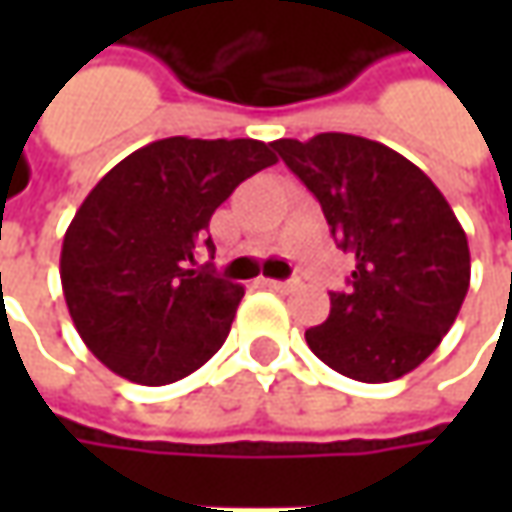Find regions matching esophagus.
<instances>
[{
	"label": "esophagus",
	"mask_w": 512,
	"mask_h": 512,
	"mask_svg": "<svg viewBox=\"0 0 512 512\" xmlns=\"http://www.w3.org/2000/svg\"><path fill=\"white\" fill-rule=\"evenodd\" d=\"M262 285L273 287V290H293L296 282H279V279H262Z\"/></svg>",
	"instance_id": "esophagus-1"
}]
</instances>
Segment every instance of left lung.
I'll use <instances>...</instances> for the list:
<instances>
[{"mask_svg":"<svg viewBox=\"0 0 512 512\" xmlns=\"http://www.w3.org/2000/svg\"><path fill=\"white\" fill-rule=\"evenodd\" d=\"M273 150L319 199L330 233L356 259L330 316L305 330L336 373L402 379L439 347L470 287V247L442 190L402 153L353 133L279 139Z\"/></svg>","mask_w":512,"mask_h":512,"instance_id":"8db88e82","label":"left lung"}]
</instances>
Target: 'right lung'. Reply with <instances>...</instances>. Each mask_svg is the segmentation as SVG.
<instances>
[{
    "label": "right lung",
    "instance_id": "obj_1",
    "mask_svg": "<svg viewBox=\"0 0 512 512\" xmlns=\"http://www.w3.org/2000/svg\"><path fill=\"white\" fill-rule=\"evenodd\" d=\"M276 165L256 139L170 136L108 170L70 222L59 276L82 342L116 376L179 382L225 344L245 287L196 265L213 210Z\"/></svg>",
    "mask_w": 512,
    "mask_h": 512
}]
</instances>
